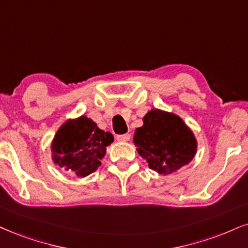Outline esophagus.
Returning a JSON list of instances; mask_svg holds the SVG:
<instances>
[{
    "label": "esophagus",
    "mask_w": 248,
    "mask_h": 248,
    "mask_svg": "<svg viewBox=\"0 0 248 248\" xmlns=\"http://www.w3.org/2000/svg\"><path fill=\"white\" fill-rule=\"evenodd\" d=\"M130 138H131V136L130 134H121V136H117V139L118 141H122V142H126V141H129L130 140Z\"/></svg>",
    "instance_id": "esophagus-1"
}]
</instances>
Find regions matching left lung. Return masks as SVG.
<instances>
[{"label":"left lung","mask_w":248,"mask_h":248,"mask_svg":"<svg viewBox=\"0 0 248 248\" xmlns=\"http://www.w3.org/2000/svg\"><path fill=\"white\" fill-rule=\"evenodd\" d=\"M143 125L134 131L137 152L160 175H171L193 160L198 141L193 131L173 112L148 110Z\"/></svg>","instance_id":"1"}]
</instances>
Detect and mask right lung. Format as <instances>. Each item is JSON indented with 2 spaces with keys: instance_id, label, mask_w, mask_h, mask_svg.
I'll return each instance as SVG.
<instances>
[{
  "instance_id": "obj_1",
  "label": "right lung",
  "mask_w": 248,
  "mask_h": 248,
  "mask_svg": "<svg viewBox=\"0 0 248 248\" xmlns=\"http://www.w3.org/2000/svg\"><path fill=\"white\" fill-rule=\"evenodd\" d=\"M114 136L97 127L93 119L81 115L61 125L51 140V160L78 177H87L101 166Z\"/></svg>"
}]
</instances>
